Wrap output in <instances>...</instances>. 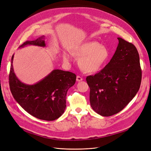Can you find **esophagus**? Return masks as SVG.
<instances>
[{"label": "esophagus", "mask_w": 151, "mask_h": 151, "mask_svg": "<svg viewBox=\"0 0 151 151\" xmlns=\"http://www.w3.org/2000/svg\"><path fill=\"white\" fill-rule=\"evenodd\" d=\"M83 79H82V78L81 77H80V76H77V78H76V81H77V82H80V81H82Z\"/></svg>", "instance_id": "esophagus-1"}]
</instances>
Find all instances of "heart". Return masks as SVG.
<instances>
[{
    "label": "heart",
    "instance_id": "b5f03b06",
    "mask_svg": "<svg viewBox=\"0 0 151 151\" xmlns=\"http://www.w3.org/2000/svg\"><path fill=\"white\" fill-rule=\"evenodd\" d=\"M75 54L80 57L81 69L87 73H94L101 69L109 57V52L104 46L94 41H90L78 46ZM65 60H70V55L65 54Z\"/></svg>",
    "mask_w": 151,
    "mask_h": 151
}]
</instances>
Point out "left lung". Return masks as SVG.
I'll list each match as a JSON object with an SVG mask.
<instances>
[{"instance_id":"1","label":"left lung","mask_w":151,"mask_h":151,"mask_svg":"<svg viewBox=\"0 0 151 151\" xmlns=\"http://www.w3.org/2000/svg\"><path fill=\"white\" fill-rule=\"evenodd\" d=\"M110 62L99 73L87 77L92 109L111 116L125 107L136 95L142 79L136 47L121 37Z\"/></svg>"}]
</instances>
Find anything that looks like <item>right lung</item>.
Here are the masks:
<instances>
[{
	"label": "right lung",
	"instance_id": "1",
	"mask_svg": "<svg viewBox=\"0 0 151 151\" xmlns=\"http://www.w3.org/2000/svg\"><path fill=\"white\" fill-rule=\"evenodd\" d=\"M27 45L46 47L42 39L26 41L19 48ZM13 54L9 74V86L12 94L19 104L32 116L45 121H54L63 114L66 107V94L76 81L75 74L54 69L34 84L20 81L13 67Z\"/></svg>",
	"mask_w": 151,
	"mask_h": 151
}]
</instances>
